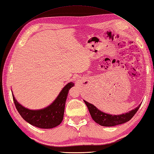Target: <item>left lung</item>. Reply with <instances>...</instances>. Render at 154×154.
<instances>
[{"instance_id":"8db88e82","label":"left lung","mask_w":154,"mask_h":154,"mask_svg":"<svg viewBox=\"0 0 154 154\" xmlns=\"http://www.w3.org/2000/svg\"><path fill=\"white\" fill-rule=\"evenodd\" d=\"M84 102L88 108L90 115H91L93 120L100 125L104 127H112L129 122L136 114V112L141 105V104H139L136 108L127 112V113L113 116L104 113V112L97 109L93 104L89 103L87 101L84 100Z\"/></svg>"}]
</instances>
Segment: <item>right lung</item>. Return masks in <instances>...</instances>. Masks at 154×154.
Wrapping results in <instances>:
<instances>
[{"label": "right lung", "mask_w": 154, "mask_h": 154, "mask_svg": "<svg viewBox=\"0 0 154 154\" xmlns=\"http://www.w3.org/2000/svg\"><path fill=\"white\" fill-rule=\"evenodd\" d=\"M73 85L74 84L72 82L66 84L54 102L44 109L38 110L27 109L18 103L12 95L14 104L21 117L31 125L42 129L54 128L63 121L68 93Z\"/></svg>", "instance_id": "add662e5"}]
</instances>
